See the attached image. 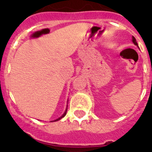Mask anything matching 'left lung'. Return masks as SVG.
Wrapping results in <instances>:
<instances>
[{"instance_id": "obj_1", "label": "left lung", "mask_w": 152, "mask_h": 152, "mask_svg": "<svg viewBox=\"0 0 152 152\" xmlns=\"http://www.w3.org/2000/svg\"><path fill=\"white\" fill-rule=\"evenodd\" d=\"M132 43H134V45H135V46H137V47H138V43H137L136 42V39H135V38L134 37L132 36Z\"/></svg>"}]
</instances>
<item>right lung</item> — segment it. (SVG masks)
Returning <instances> with one entry per match:
<instances>
[{"label":"right lung","mask_w":152,"mask_h":152,"mask_svg":"<svg viewBox=\"0 0 152 152\" xmlns=\"http://www.w3.org/2000/svg\"><path fill=\"white\" fill-rule=\"evenodd\" d=\"M67 103H68V100H67ZM67 106H68V105H66V110H65V112H64V113H63V114L62 115L60 116V117H59V118H56V119L53 120V121H51V122H56V121H59V120L61 119L62 118H63V117H64V116H65L66 115V112H67Z\"/></svg>","instance_id":"1"}]
</instances>
